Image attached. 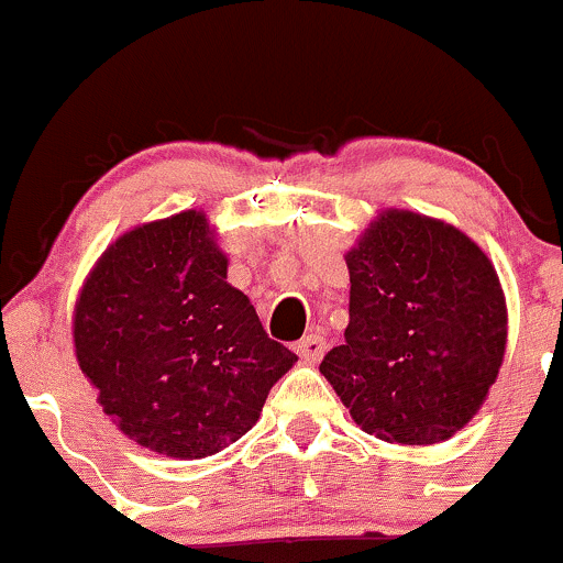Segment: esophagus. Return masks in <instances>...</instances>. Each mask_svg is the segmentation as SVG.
Segmentation results:
<instances>
[{"label":"esophagus","mask_w":563,"mask_h":563,"mask_svg":"<svg viewBox=\"0 0 563 563\" xmlns=\"http://www.w3.org/2000/svg\"><path fill=\"white\" fill-rule=\"evenodd\" d=\"M325 347L328 344L320 333H309V336H303L298 344H295V350H298V355L303 361H320L322 353H325Z\"/></svg>","instance_id":"esophagus-1"}]
</instances>
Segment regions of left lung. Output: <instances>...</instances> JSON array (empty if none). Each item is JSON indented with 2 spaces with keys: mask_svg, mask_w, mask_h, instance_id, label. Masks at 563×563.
Listing matches in <instances>:
<instances>
[{
  "mask_svg": "<svg viewBox=\"0 0 563 563\" xmlns=\"http://www.w3.org/2000/svg\"><path fill=\"white\" fill-rule=\"evenodd\" d=\"M350 322L320 372L369 435L452 438L482 408L506 350L493 263L452 224L386 210L347 254Z\"/></svg>",
  "mask_w": 563,
  "mask_h": 563,
  "instance_id": "obj_1",
  "label": "left lung"
}]
</instances>
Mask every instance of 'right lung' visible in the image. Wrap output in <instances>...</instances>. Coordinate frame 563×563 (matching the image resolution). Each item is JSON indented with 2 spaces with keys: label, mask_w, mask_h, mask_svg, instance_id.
Listing matches in <instances>:
<instances>
[{
  "label": "right lung",
  "mask_w": 563,
  "mask_h": 563,
  "mask_svg": "<svg viewBox=\"0 0 563 563\" xmlns=\"http://www.w3.org/2000/svg\"><path fill=\"white\" fill-rule=\"evenodd\" d=\"M74 342L103 413L139 446L180 460L246 435L298 361L227 284V257L197 210L106 249L76 300Z\"/></svg>",
  "instance_id": "right-lung-1"
}]
</instances>
